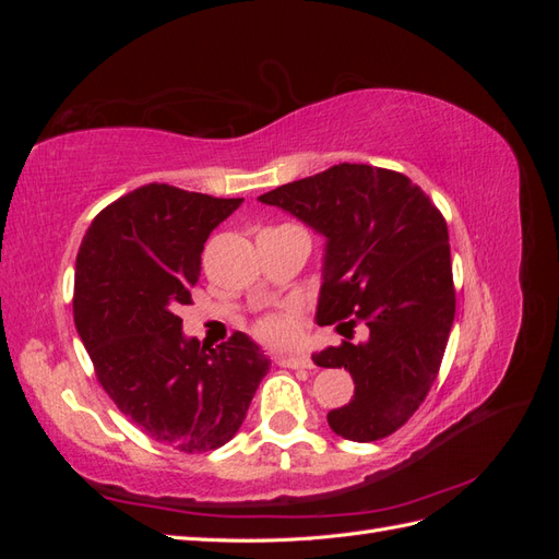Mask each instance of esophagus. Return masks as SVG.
<instances>
[{"label": "esophagus", "instance_id": "obj_1", "mask_svg": "<svg viewBox=\"0 0 559 559\" xmlns=\"http://www.w3.org/2000/svg\"><path fill=\"white\" fill-rule=\"evenodd\" d=\"M277 364L284 368H312V359L308 354H280Z\"/></svg>", "mask_w": 559, "mask_h": 559}]
</instances>
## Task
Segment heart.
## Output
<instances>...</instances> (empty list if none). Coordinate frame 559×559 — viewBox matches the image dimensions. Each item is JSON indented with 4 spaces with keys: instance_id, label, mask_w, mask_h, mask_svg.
Here are the masks:
<instances>
[{
    "instance_id": "b5f03b06",
    "label": "heart",
    "mask_w": 559,
    "mask_h": 559,
    "mask_svg": "<svg viewBox=\"0 0 559 559\" xmlns=\"http://www.w3.org/2000/svg\"><path fill=\"white\" fill-rule=\"evenodd\" d=\"M257 335L265 343H273V345H282L292 337V329L286 324L284 319L280 317H265L257 324Z\"/></svg>"
}]
</instances>
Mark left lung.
Segmentation results:
<instances>
[{
	"mask_svg": "<svg viewBox=\"0 0 559 559\" xmlns=\"http://www.w3.org/2000/svg\"><path fill=\"white\" fill-rule=\"evenodd\" d=\"M259 200L326 238L319 324L368 326L366 343L312 354L317 366L345 368L354 380L352 401L329 413V427L357 443L392 436L425 403L454 319L441 210L405 175L364 163L333 165Z\"/></svg>",
	"mask_w": 559,
	"mask_h": 559,
	"instance_id": "1",
	"label": "left lung"
}]
</instances>
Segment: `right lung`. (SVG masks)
Listing matches in <instances>:
<instances>
[{
    "label": "right lung",
    "instance_id": "add662e5",
    "mask_svg": "<svg viewBox=\"0 0 559 559\" xmlns=\"http://www.w3.org/2000/svg\"><path fill=\"white\" fill-rule=\"evenodd\" d=\"M240 202L146 183L93 218L76 257L74 324L97 382L134 427L186 454L226 445L270 370L245 333L205 349L177 314L210 233Z\"/></svg>",
    "mask_w": 559,
    "mask_h": 559
}]
</instances>
